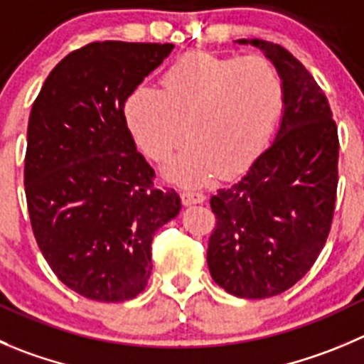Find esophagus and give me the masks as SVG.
I'll return each instance as SVG.
<instances>
[{
    "label": "esophagus",
    "instance_id": "obj_1",
    "mask_svg": "<svg viewBox=\"0 0 364 364\" xmlns=\"http://www.w3.org/2000/svg\"><path fill=\"white\" fill-rule=\"evenodd\" d=\"M180 198H182V203H184L186 207L205 202V195L198 191H182L180 193Z\"/></svg>",
    "mask_w": 364,
    "mask_h": 364
}]
</instances>
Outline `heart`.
<instances>
[{"instance_id": "b5f03b06", "label": "heart", "mask_w": 364, "mask_h": 364, "mask_svg": "<svg viewBox=\"0 0 364 364\" xmlns=\"http://www.w3.org/2000/svg\"><path fill=\"white\" fill-rule=\"evenodd\" d=\"M284 110V84L264 57H220L207 51L180 55L161 76V91L136 87L124 98L123 121L134 144L180 184L237 175L272 143Z\"/></svg>"}]
</instances>
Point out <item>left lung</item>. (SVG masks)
Masks as SVG:
<instances>
[{"instance_id": "left-lung-1", "label": "left lung", "mask_w": 364, "mask_h": 364, "mask_svg": "<svg viewBox=\"0 0 364 364\" xmlns=\"http://www.w3.org/2000/svg\"><path fill=\"white\" fill-rule=\"evenodd\" d=\"M280 73L284 110L272 144L236 184L210 198V277L240 299H268L295 286L320 255L338 189V128L316 80L288 50L240 39Z\"/></svg>"}]
</instances>
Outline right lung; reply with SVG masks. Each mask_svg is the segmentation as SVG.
<instances>
[{
	"mask_svg": "<svg viewBox=\"0 0 364 364\" xmlns=\"http://www.w3.org/2000/svg\"><path fill=\"white\" fill-rule=\"evenodd\" d=\"M173 44L92 43L62 58L33 102L24 193L37 245L69 289L124 302L146 288L155 232L178 216L173 189L123 121V103Z\"/></svg>",
	"mask_w": 364,
	"mask_h": 364,
	"instance_id": "obj_1",
	"label": "right lung"
}]
</instances>
